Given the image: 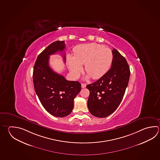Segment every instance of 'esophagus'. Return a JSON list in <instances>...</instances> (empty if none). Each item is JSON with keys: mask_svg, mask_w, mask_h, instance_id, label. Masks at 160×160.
Instances as JSON below:
<instances>
[{"mask_svg": "<svg viewBox=\"0 0 160 160\" xmlns=\"http://www.w3.org/2000/svg\"><path fill=\"white\" fill-rule=\"evenodd\" d=\"M86 87V84H84V83H82V88H84Z\"/></svg>", "mask_w": 160, "mask_h": 160, "instance_id": "obj_1", "label": "esophagus"}]
</instances>
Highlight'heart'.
Here are the masks:
<instances>
[{
    "mask_svg": "<svg viewBox=\"0 0 160 160\" xmlns=\"http://www.w3.org/2000/svg\"><path fill=\"white\" fill-rule=\"evenodd\" d=\"M113 56L110 49L96 43L82 44L73 49V56L68 55L67 63L71 72L75 76L81 72L82 64L85 71L93 79L105 75L110 68Z\"/></svg>",
    "mask_w": 160,
    "mask_h": 160,
    "instance_id": "b5f03b06",
    "label": "heart"
}]
</instances>
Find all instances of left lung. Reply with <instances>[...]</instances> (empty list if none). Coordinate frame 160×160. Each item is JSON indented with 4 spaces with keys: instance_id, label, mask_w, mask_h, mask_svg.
Returning <instances> with one entry per match:
<instances>
[{
    "instance_id": "8db88e82",
    "label": "left lung",
    "mask_w": 160,
    "mask_h": 160,
    "mask_svg": "<svg viewBox=\"0 0 160 160\" xmlns=\"http://www.w3.org/2000/svg\"><path fill=\"white\" fill-rule=\"evenodd\" d=\"M111 68L96 82L87 85L90 92L88 108L94 117L105 118L120 105L129 82L130 67L126 59L113 48Z\"/></svg>"
}]
</instances>
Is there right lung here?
Here are the masks:
<instances>
[{
    "mask_svg": "<svg viewBox=\"0 0 160 160\" xmlns=\"http://www.w3.org/2000/svg\"><path fill=\"white\" fill-rule=\"evenodd\" d=\"M64 48V41L52 43L38 55L33 68V80L37 95L46 110L57 117H66L72 112L73 100L81 91L79 82L67 80L49 66V56L62 52ZM63 57L65 62L66 55Z\"/></svg>",
    "mask_w": 160,
    "mask_h": 160,
    "instance_id": "right-lung-1",
    "label": "right lung"
}]
</instances>
